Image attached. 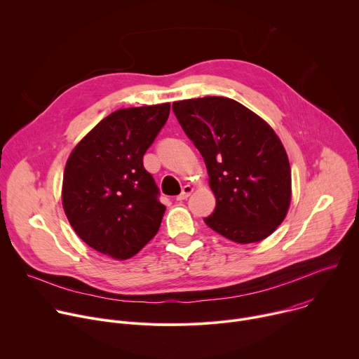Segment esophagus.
<instances>
[{
    "mask_svg": "<svg viewBox=\"0 0 359 359\" xmlns=\"http://www.w3.org/2000/svg\"><path fill=\"white\" fill-rule=\"evenodd\" d=\"M193 190H194V189H193V186H190V184H186V186L182 189V193H180V194L176 197V198H177L179 201H180V200H186V198H187V197H189V196L193 193Z\"/></svg>",
    "mask_w": 359,
    "mask_h": 359,
    "instance_id": "34e87169",
    "label": "esophagus"
}]
</instances>
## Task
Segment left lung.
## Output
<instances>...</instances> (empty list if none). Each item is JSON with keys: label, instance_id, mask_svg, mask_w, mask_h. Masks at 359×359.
<instances>
[{"label": "left lung", "instance_id": "left-lung-1", "mask_svg": "<svg viewBox=\"0 0 359 359\" xmlns=\"http://www.w3.org/2000/svg\"><path fill=\"white\" fill-rule=\"evenodd\" d=\"M183 130L201 153L216 196L204 219L223 237L248 244L267 238L291 204V168L274 129L240 102L204 96L173 102Z\"/></svg>", "mask_w": 359, "mask_h": 359}]
</instances>
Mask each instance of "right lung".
Segmentation results:
<instances>
[{"label": "right lung", "mask_w": 359, "mask_h": 359, "mask_svg": "<svg viewBox=\"0 0 359 359\" xmlns=\"http://www.w3.org/2000/svg\"><path fill=\"white\" fill-rule=\"evenodd\" d=\"M169 112V102L115 111L67 161L61 191L67 219L89 247L111 259L133 257L161 227L166 208L143 155Z\"/></svg>", "instance_id": "obj_1"}]
</instances>
